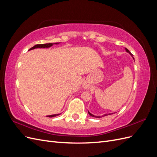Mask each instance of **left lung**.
Returning a JSON list of instances; mask_svg holds the SVG:
<instances>
[{"label": "left lung", "mask_w": 157, "mask_h": 157, "mask_svg": "<svg viewBox=\"0 0 157 157\" xmlns=\"http://www.w3.org/2000/svg\"><path fill=\"white\" fill-rule=\"evenodd\" d=\"M126 52H128V53H129L132 57H133V54L131 53V52L129 51V50H128L127 48H126ZM88 113H89V115H90V116H92V117H96V118H100V116H94V115H92V114L91 113H90L89 111H88ZM111 115V113H109V114H105V115H103L102 117H104V116H107V115Z\"/></svg>", "instance_id": "1"}]
</instances>
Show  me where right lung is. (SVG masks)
<instances>
[{"mask_svg": "<svg viewBox=\"0 0 157 157\" xmlns=\"http://www.w3.org/2000/svg\"><path fill=\"white\" fill-rule=\"evenodd\" d=\"M54 44H58V42H56V43H47V44H36L33 47H32L31 48L29 49L30 50H33V49H35L36 48H49V47L52 46ZM60 114H58V115H48L47 116L48 117H54L56 116H58Z\"/></svg>", "mask_w": 157, "mask_h": 157, "instance_id": "obj_1", "label": "right lung"}]
</instances>
